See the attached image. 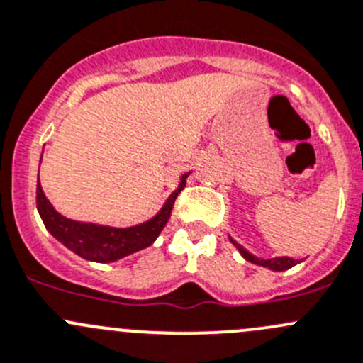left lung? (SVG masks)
I'll list each match as a JSON object with an SVG mask.
<instances>
[{
	"label": "left lung",
	"instance_id": "obj_1",
	"mask_svg": "<svg viewBox=\"0 0 363 363\" xmlns=\"http://www.w3.org/2000/svg\"><path fill=\"white\" fill-rule=\"evenodd\" d=\"M230 242L235 246V248H238V252L241 253V255L245 257V259L248 260V262L257 264V266L267 267V269L286 271V269H289V267L296 266V264L300 262V260H294V259H291V257H275V259H260V257L252 255V253H250L248 250H245L241 245H238V242H235L232 238H230Z\"/></svg>",
	"mask_w": 363,
	"mask_h": 363
}]
</instances>
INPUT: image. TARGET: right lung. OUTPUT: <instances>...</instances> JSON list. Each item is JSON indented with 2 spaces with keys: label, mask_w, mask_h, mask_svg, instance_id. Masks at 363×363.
Returning a JSON list of instances; mask_svg holds the SVG:
<instances>
[{
  "label": "right lung",
  "mask_w": 363,
  "mask_h": 363,
  "mask_svg": "<svg viewBox=\"0 0 363 363\" xmlns=\"http://www.w3.org/2000/svg\"><path fill=\"white\" fill-rule=\"evenodd\" d=\"M189 174L191 172L181 175L177 188L170 193V196L164 200L163 207L150 220L133 225V227L121 228L65 218L48 200L40 186V179L37 181V209L49 234L63 246H67L70 252L86 260H92V262H115V260H121L131 253L147 248L156 241L170 218L175 199L184 189L186 179Z\"/></svg>",
  "instance_id": "right-lung-1"
}]
</instances>
